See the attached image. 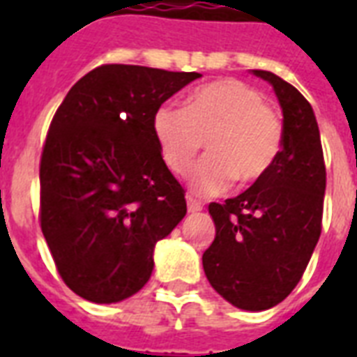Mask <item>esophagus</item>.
Segmentation results:
<instances>
[{
	"label": "esophagus",
	"instance_id": "esophagus-1",
	"mask_svg": "<svg viewBox=\"0 0 357 357\" xmlns=\"http://www.w3.org/2000/svg\"><path fill=\"white\" fill-rule=\"evenodd\" d=\"M187 209H189V213H198L202 211V204L196 202L192 196H187Z\"/></svg>",
	"mask_w": 357,
	"mask_h": 357
}]
</instances>
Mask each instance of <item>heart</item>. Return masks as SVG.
<instances>
[{"mask_svg":"<svg viewBox=\"0 0 357 357\" xmlns=\"http://www.w3.org/2000/svg\"><path fill=\"white\" fill-rule=\"evenodd\" d=\"M153 135L174 174L189 168L206 140L207 155L190 168L189 183L200 195H218L234 179L246 185L265 178L282 150L283 129L254 86L220 79L192 92L185 107L161 105Z\"/></svg>","mask_w":357,"mask_h":357,"instance_id":"heart-1","label":"heart"}]
</instances>
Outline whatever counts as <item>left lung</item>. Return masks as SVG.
I'll return each instance as SVG.
<instances>
[{"label":"left lung","instance_id":"obj_1","mask_svg":"<svg viewBox=\"0 0 357 357\" xmlns=\"http://www.w3.org/2000/svg\"><path fill=\"white\" fill-rule=\"evenodd\" d=\"M283 113L282 151L265 178L226 204H209L217 235L202 255L211 287L229 304L263 311L287 298L322 228L326 167L310 102L266 70Z\"/></svg>","mask_w":357,"mask_h":357}]
</instances>
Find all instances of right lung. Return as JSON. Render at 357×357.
I'll return each instance as SVG.
<instances>
[{
	"mask_svg": "<svg viewBox=\"0 0 357 357\" xmlns=\"http://www.w3.org/2000/svg\"><path fill=\"white\" fill-rule=\"evenodd\" d=\"M196 72L103 64L81 77L53 116L40 159V228L64 283L114 304L139 293L157 241L187 213L162 161L153 114Z\"/></svg>",
	"mask_w": 357,
	"mask_h": 357,
	"instance_id": "right-lung-1",
	"label": "right lung"
}]
</instances>
